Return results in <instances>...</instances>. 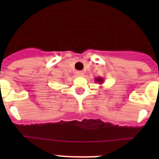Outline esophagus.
<instances>
[{
	"label": "esophagus",
	"mask_w": 159,
	"mask_h": 159,
	"mask_svg": "<svg viewBox=\"0 0 159 159\" xmlns=\"http://www.w3.org/2000/svg\"><path fill=\"white\" fill-rule=\"evenodd\" d=\"M75 75H76L77 76H83V75H84V72L80 71H78L75 72Z\"/></svg>",
	"instance_id": "obj_1"
}]
</instances>
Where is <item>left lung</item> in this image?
Here are the masks:
<instances>
[{"label": "left lung", "instance_id": "left-lung-1", "mask_svg": "<svg viewBox=\"0 0 159 159\" xmlns=\"http://www.w3.org/2000/svg\"><path fill=\"white\" fill-rule=\"evenodd\" d=\"M95 81H96V82L102 83V80L101 78H97V79H95Z\"/></svg>", "mask_w": 159, "mask_h": 159}]
</instances>
